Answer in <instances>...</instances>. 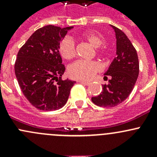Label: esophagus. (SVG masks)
Here are the masks:
<instances>
[{
  "instance_id": "esophagus-1",
  "label": "esophagus",
  "mask_w": 157,
  "mask_h": 157,
  "mask_svg": "<svg viewBox=\"0 0 157 157\" xmlns=\"http://www.w3.org/2000/svg\"><path fill=\"white\" fill-rule=\"evenodd\" d=\"M79 83H82V84H84V85H89L90 84V82H87V81H84V80H78Z\"/></svg>"
}]
</instances>
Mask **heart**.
Here are the masks:
<instances>
[{
	"instance_id": "obj_1",
	"label": "heart",
	"mask_w": 157,
	"mask_h": 157,
	"mask_svg": "<svg viewBox=\"0 0 157 157\" xmlns=\"http://www.w3.org/2000/svg\"><path fill=\"white\" fill-rule=\"evenodd\" d=\"M81 38L88 42L92 47L96 48L99 55H103L105 48L102 46L104 39L100 34L95 32L87 31L81 35ZM61 55L66 60H70L75 56V46L73 40L70 38H65L59 45ZM100 70L99 64L96 62L78 61L71 64L68 69L70 76L73 78L80 80H90L96 73Z\"/></svg>"
}]
</instances>
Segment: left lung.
Returning <instances> with one entry per match:
<instances>
[{
	"label": "left lung",
	"mask_w": 157,
	"mask_h": 157,
	"mask_svg": "<svg viewBox=\"0 0 157 157\" xmlns=\"http://www.w3.org/2000/svg\"><path fill=\"white\" fill-rule=\"evenodd\" d=\"M116 39V57L104 74L110 77L108 84L102 85L99 96L92 97V102L102 107H114L125 100L134 89L139 74V61L132 43L121 29L110 25Z\"/></svg>",
	"instance_id": "8db88e82"
}]
</instances>
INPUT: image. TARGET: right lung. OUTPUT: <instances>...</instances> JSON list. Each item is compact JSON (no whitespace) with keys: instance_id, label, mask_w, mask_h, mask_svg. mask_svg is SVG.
<instances>
[{"instance_id":"right-lung-1","label":"right lung","mask_w":157,"mask_h":157,"mask_svg":"<svg viewBox=\"0 0 157 157\" xmlns=\"http://www.w3.org/2000/svg\"><path fill=\"white\" fill-rule=\"evenodd\" d=\"M74 26L52 25L37 29L20 49L15 74L26 99L39 110L62 108L76 81L61 80L65 67L59 53L60 42Z\"/></svg>"}]
</instances>
